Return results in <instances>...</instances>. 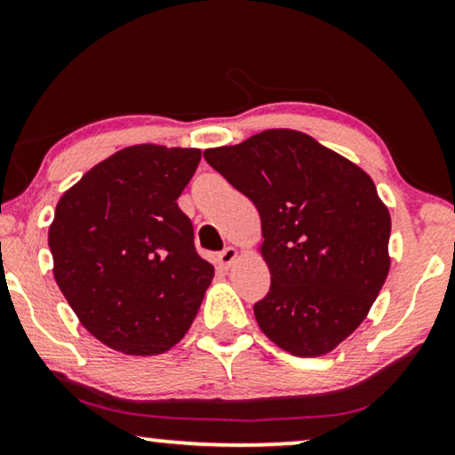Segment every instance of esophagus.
<instances>
[{
    "mask_svg": "<svg viewBox=\"0 0 455 455\" xmlns=\"http://www.w3.org/2000/svg\"><path fill=\"white\" fill-rule=\"evenodd\" d=\"M235 257H238V251H235L234 246H228V248H223L220 254H217V263H220L221 267H226V269H228V267L235 260Z\"/></svg>",
    "mask_w": 455,
    "mask_h": 455,
    "instance_id": "1",
    "label": "esophagus"
}]
</instances>
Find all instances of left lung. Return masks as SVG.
<instances>
[{
	"label": "left lung",
	"mask_w": 455,
	"mask_h": 455,
	"mask_svg": "<svg viewBox=\"0 0 455 455\" xmlns=\"http://www.w3.org/2000/svg\"><path fill=\"white\" fill-rule=\"evenodd\" d=\"M204 159L259 209L271 271L259 327L294 356L331 352L389 273V211L369 173L298 130H265Z\"/></svg>",
	"instance_id": "8db88e82"
}]
</instances>
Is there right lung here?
Segmentation results:
<instances>
[{
    "label": "right lung",
    "instance_id": "1",
    "mask_svg": "<svg viewBox=\"0 0 455 455\" xmlns=\"http://www.w3.org/2000/svg\"><path fill=\"white\" fill-rule=\"evenodd\" d=\"M198 148L136 145L86 172L55 207L53 275L86 331L134 356L170 350L213 279L178 196Z\"/></svg>",
    "mask_w": 455,
    "mask_h": 455
}]
</instances>
